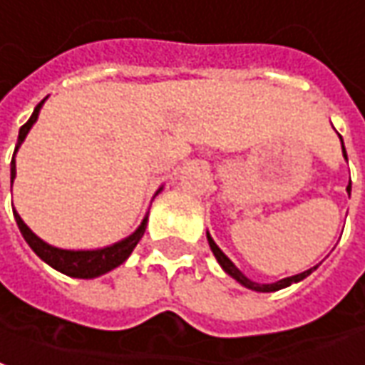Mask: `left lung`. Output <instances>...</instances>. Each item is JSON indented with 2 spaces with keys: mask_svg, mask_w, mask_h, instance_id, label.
<instances>
[{
  "mask_svg": "<svg viewBox=\"0 0 365 365\" xmlns=\"http://www.w3.org/2000/svg\"><path fill=\"white\" fill-rule=\"evenodd\" d=\"M340 141H342V137H340ZM342 155H344V159L348 161V155H346V147H344V143H342ZM346 190H348V195H350V190H352V187L348 185V187H346ZM206 237H208V244H210L212 253H214V257H216L220 265H222V269L226 271L230 277L236 279L240 285L247 287V289H252V291H259V293H273V291H279V289H285V287L293 285V283H299V281H302V279H304V277H309L312 271L317 269V267H311V269L302 271V273H299V275H293V277L281 279V281H277V283H267V285H261V283L250 281V279L245 277L242 271L237 269L236 265H234V263H232V261L228 259V255H226V253L222 252L218 245H216V242L212 240L210 234H206Z\"/></svg>",
  "mask_w": 365,
  "mask_h": 365,
  "instance_id": "obj_1",
  "label": "left lung"
}]
</instances>
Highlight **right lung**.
Masks as SVG:
<instances>
[{"label":"right lung","mask_w":365,"mask_h":365,"mask_svg":"<svg viewBox=\"0 0 365 365\" xmlns=\"http://www.w3.org/2000/svg\"><path fill=\"white\" fill-rule=\"evenodd\" d=\"M43 104H45V100L33 110V115L29 118V121H27L25 125H21V129H19L15 153H17V149L21 147L23 139L27 137L29 129L33 128V123L37 121L38 112H41V106ZM15 153H13L11 159V185L13 178H15ZM159 190H161V188H159ZM159 190H157V192H159ZM13 216H15V222H17L19 230H21L25 242L29 244L31 250L37 253L38 257L45 261V263H48L51 267H54L56 271H61L64 275H68V277L92 279L100 277V275H104L108 271L115 269L118 265H121L123 261L128 259L129 255H131V252H133V247L137 245V242H139V240L143 237V234H145L149 212L145 214L141 226H139L131 236L125 237V240H121V242H118V244L113 245H108V247H102V250H78V252H74V250H61V247L48 245L46 242H43L41 237L35 236V234L31 232L29 226L23 222L21 216L17 214L15 208H13Z\"/></svg>","instance_id":"right-lung-1"}]
</instances>
